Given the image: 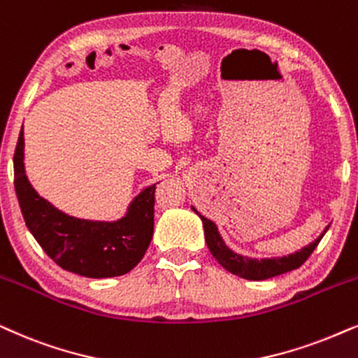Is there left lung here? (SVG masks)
Masks as SVG:
<instances>
[{"mask_svg": "<svg viewBox=\"0 0 358 358\" xmlns=\"http://www.w3.org/2000/svg\"><path fill=\"white\" fill-rule=\"evenodd\" d=\"M192 210L202 219L207 247L210 250L212 257L215 258L217 262L225 268V270H229L230 273H234V275L240 278H245V280H253V281L268 280V278L282 275V273L292 271L296 270V268H299L301 264L306 263V259L313 255L315 247H317L319 241H321L324 234H326L329 229L327 227V229L324 230V234L319 236L317 240H314L309 247L303 248L301 252L294 255H289V257L273 258V259H250L231 252V250L224 243V240H222L219 231H217L215 224H213L212 220L206 219L203 215H201V213H199L194 207Z\"/></svg>", "mask_w": 358, "mask_h": 358, "instance_id": "1", "label": "left lung"}]
</instances>
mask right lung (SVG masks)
I'll list each match as a JSON object with an SVG mask.
<instances>
[{"instance_id":"obj_1","label":"right lung","mask_w":358,"mask_h":358,"mask_svg":"<svg viewBox=\"0 0 358 358\" xmlns=\"http://www.w3.org/2000/svg\"><path fill=\"white\" fill-rule=\"evenodd\" d=\"M22 129L15 150V189L27 229L64 270L87 278H111L131 271L145 257L155 229L156 184L134 199L118 222L69 217L39 196L24 173Z\"/></svg>"}]
</instances>
